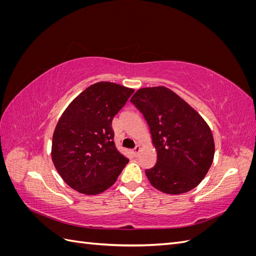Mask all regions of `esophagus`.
I'll return each instance as SVG.
<instances>
[{"label":"esophagus","mask_w":256,"mask_h":256,"mask_svg":"<svg viewBox=\"0 0 256 256\" xmlns=\"http://www.w3.org/2000/svg\"><path fill=\"white\" fill-rule=\"evenodd\" d=\"M140 150H141V146L140 145H136L134 148V156H138V152H140Z\"/></svg>","instance_id":"1"}]
</instances>
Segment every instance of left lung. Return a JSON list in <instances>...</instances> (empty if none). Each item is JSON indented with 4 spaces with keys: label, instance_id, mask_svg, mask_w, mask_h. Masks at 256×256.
Masks as SVG:
<instances>
[{
    "label": "left lung",
    "instance_id": "left-lung-1",
    "mask_svg": "<svg viewBox=\"0 0 256 256\" xmlns=\"http://www.w3.org/2000/svg\"><path fill=\"white\" fill-rule=\"evenodd\" d=\"M148 124L157 162L145 174L154 188L180 194L196 188L210 168L212 130L192 106L164 86L144 88L130 99Z\"/></svg>",
    "mask_w": 256,
    "mask_h": 256
}]
</instances>
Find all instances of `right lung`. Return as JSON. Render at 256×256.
<instances>
[{
  "instance_id": "add662e5",
  "label": "right lung",
  "mask_w": 256,
  "mask_h": 256,
  "mask_svg": "<svg viewBox=\"0 0 256 256\" xmlns=\"http://www.w3.org/2000/svg\"><path fill=\"white\" fill-rule=\"evenodd\" d=\"M134 92L116 83L98 82L62 114L52 138L51 157L69 187L94 196L118 180L129 160L115 147L112 120Z\"/></svg>"
}]
</instances>
